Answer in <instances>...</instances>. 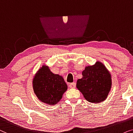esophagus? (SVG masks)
I'll list each match as a JSON object with an SVG mask.
<instances>
[{
	"mask_svg": "<svg viewBox=\"0 0 133 133\" xmlns=\"http://www.w3.org/2000/svg\"><path fill=\"white\" fill-rule=\"evenodd\" d=\"M69 87L70 88H75L76 87V83H72L69 84Z\"/></svg>",
	"mask_w": 133,
	"mask_h": 133,
	"instance_id": "obj_1",
	"label": "esophagus"
}]
</instances>
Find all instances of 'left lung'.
Returning <instances> with one entry per match:
<instances>
[{"label":"left lung","instance_id":"1","mask_svg":"<svg viewBox=\"0 0 133 133\" xmlns=\"http://www.w3.org/2000/svg\"><path fill=\"white\" fill-rule=\"evenodd\" d=\"M83 77L77 82V88L89 102L98 103L108 97L112 87L111 75L100 61L88 65L82 72Z\"/></svg>","mask_w":133,"mask_h":133}]
</instances>
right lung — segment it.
Here are the masks:
<instances>
[{
    "label": "right lung",
    "mask_w": 133,
    "mask_h": 133,
    "mask_svg": "<svg viewBox=\"0 0 133 133\" xmlns=\"http://www.w3.org/2000/svg\"><path fill=\"white\" fill-rule=\"evenodd\" d=\"M32 84L38 100L49 105L57 104L68 89L63 77L53 73L46 65H42L35 74Z\"/></svg>",
    "instance_id": "1"
}]
</instances>
